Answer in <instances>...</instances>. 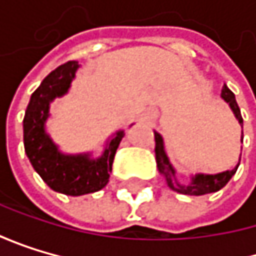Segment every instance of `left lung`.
I'll return each instance as SVG.
<instances>
[{"instance_id":"1","label":"left lung","mask_w":256,"mask_h":256,"mask_svg":"<svg viewBox=\"0 0 256 256\" xmlns=\"http://www.w3.org/2000/svg\"><path fill=\"white\" fill-rule=\"evenodd\" d=\"M221 98L230 106L232 112L235 114L238 122L242 126V116H241V110L236 104V100H235V95L234 92L229 89L228 86L222 87L221 90ZM242 141V138H241ZM155 155H156V166H158V170L161 175H164L166 181H167V186L178 192V194H184V195H195V196H200V195H206V194H212V192H218L220 189H222L226 184L230 181V178L235 175L236 169L240 162L236 164L235 169L232 170H226V172H221V174H216V175H204V174H198L195 176H192L190 182L189 184H180L176 176H175V169L172 167L169 158L166 155V150H164V141H162V136L155 132Z\"/></svg>"}]
</instances>
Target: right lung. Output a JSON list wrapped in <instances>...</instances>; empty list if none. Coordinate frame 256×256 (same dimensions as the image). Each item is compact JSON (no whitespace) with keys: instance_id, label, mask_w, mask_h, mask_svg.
Returning <instances> with one entry per match:
<instances>
[{"instance_id":"add662e5","label":"right lung","mask_w":256,"mask_h":256,"mask_svg":"<svg viewBox=\"0 0 256 256\" xmlns=\"http://www.w3.org/2000/svg\"><path fill=\"white\" fill-rule=\"evenodd\" d=\"M78 67L76 61H67L48 74L32 94L22 121L24 149L34 169L50 189L72 196L98 192L109 182L114 158L124 136V130H118L106 144L104 154L94 160L90 154H61L46 132L48 106L67 94Z\"/></svg>"}]
</instances>
